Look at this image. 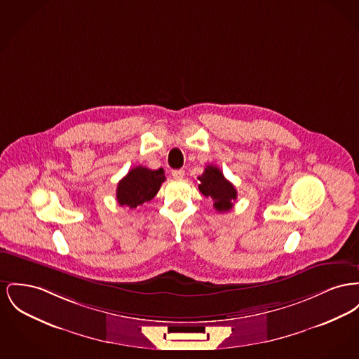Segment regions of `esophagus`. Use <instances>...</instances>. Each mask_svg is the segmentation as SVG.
<instances>
[{
    "label": "esophagus",
    "instance_id": "obj_1",
    "mask_svg": "<svg viewBox=\"0 0 359 359\" xmlns=\"http://www.w3.org/2000/svg\"><path fill=\"white\" fill-rule=\"evenodd\" d=\"M172 177L173 179H183L184 177V170L183 169H173L172 170Z\"/></svg>",
    "mask_w": 359,
    "mask_h": 359
}]
</instances>
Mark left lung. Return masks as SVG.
<instances>
[{
  "label": "left lung",
  "mask_w": 359,
  "mask_h": 359,
  "mask_svg": "<svg viewBox=\"0 0 359 359\" xmlns=\"http://www.w3.org/2000/svg\"><path fill=\"white\" fill-rule=\"evenodd\" d=\"M198 180L201 182L199 191L214 201L215 210L224 212L232 209L233 202L237 199V191L232 183L225 179L221 169L208 165Z\"/></svg>",
  "instance_id": "left-lung-1"
}]
</instances>
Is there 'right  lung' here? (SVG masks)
<instances>
[{"mask_svg": "<svg viewBox=\"0 0 359 359\" xmlns=\"http://www.w3.org/2000/svg\"><path fill=\"white\" fill-rule=\"evenodd\" d=\"M165 180L164 169H149L135 167L130 169L126 176L118 183L116 199L121 206L135 209L151 201Z\"/></svg>", "mask_w": 359, "mask_h": 359, "instance_id": "obj_1", "label": "right lung"}]
</instances>
